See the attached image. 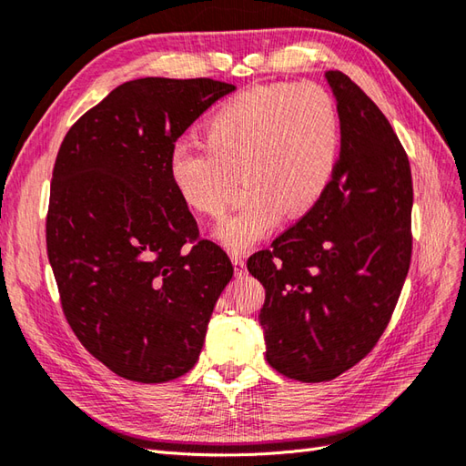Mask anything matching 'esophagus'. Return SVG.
I'll use <instances>...</instances> for the list:
<instances>
[{"instance_id": "obj_1", "label": "esophagus", "mask_w": 466, "mask_h": 466, "mask_svg": "<svg viewBox=\"0 0 466 466\" xmlns=\"http://www.w3.org/2000/svg\"><path fill=\"white\" fill-rule=\"evenodd\" d=\"M231 261L235 265V275H243V271H245V257L243 255H231Z\"/></svg>"}]
</instances>
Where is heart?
I'll list each match as a JSON object with an SVG mask.
<instances>
[{
  "mask_svg": "<svg viewBox=\"0 0 466 466\" xmlns=\"http://www.w3.org/2000/svg\"><path fill=\"white\" fill-rule=\"evenodd\" d=\"M205 147L177 141L167 177L198 215L225 211L237 173L247 198L217 227L227 251H249L281 223L311 213L333 179L340 126L335 101L313 84L259 86L227 99L203 127Z\"/></svg>",
  "mask_w": 466,
  "mask_h": 466,
  "instance_id": "heart-1",
  "label": "heart"
}]
</instances>
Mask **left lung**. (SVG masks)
I'll return each mask as SVG.
<instances>
[{"instance_id": "left-lung-1", "label": "left lung", "mask_w": 466, "mask_h": 466, "mask_svg": "<svg viewBox=\"0 0 466 466\" xmlns=\"http://www.w3.org/2000/svg\"><path fill=\"white\" fill-rule=\"evenodd\" d=\"M340 153L325 198L249 257L265 287L267 363L301 380H330L377 345L410 265L412 179L399 137L365 91L327 71Z\"/></svg>"}]
</instances>
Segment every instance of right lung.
<instances>
[{
    "label": "right lung",
    "instance_id": "add662e5",
    "mask_svg": "<svg viewBox=\"0 0 466 466\" xmlns=\"http://www.w3.org/2000/svg\"><path fill=\"white\" fill-rule=\"evenodd\" d=\"M235 86L133 79L81 116L49 191L47 257L69 327L113 373L165 382L198 363L229 257L167 177L169 149Z\"/></svg>",
    "mask_w": 466,
    "mask_h": 466
}]
</instances>
